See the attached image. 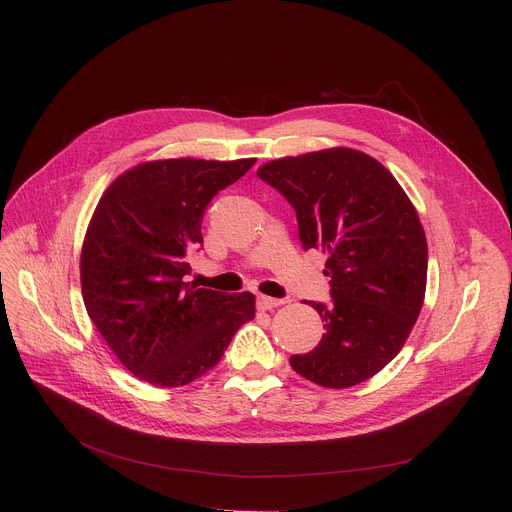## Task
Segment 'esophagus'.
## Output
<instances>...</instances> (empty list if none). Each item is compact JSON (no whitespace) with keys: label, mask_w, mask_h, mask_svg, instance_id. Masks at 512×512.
Listing matches in <instances>:
<instances>
[{"label":"esophagus","mask_w":512,"mask_h":512,"mask_svg":"<svg viewBox=\"0 0 512 512\" xmlns=\"http://www.w3.org/2000/svg\"><path fill=\"white\" fill-rule=\"evenodd\" d=\"M280 305H284V301L282 299H274V297H257V307L259 309H263V311H272V309H276V307H280Z\"/></svg>","instance_id":"esophagus-1"}]
</instances>
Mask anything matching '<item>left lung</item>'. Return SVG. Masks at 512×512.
<instances>
[{"instance_id": "left-lung-1", "label": "left lung", "mask_w": 512, "mask_h": 512, "mask_svg": "<svg viewBox=\"0 0 512 512\" xmlns=\"http://www.w3.org/2000/svg\"><path fill=\"white\" fill-rule=\"evenodd\" d=\"M294 207L305 251L328 253L332 303H309L326 334L292 369L324 388H351L405 346L423 307L427 242L396 178L367 153L334 147L257 170Z\"/></svg>"}]
</instances>
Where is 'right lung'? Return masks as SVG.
Wrapping results in <instances>:
<instances>
[{
  "mask_svg": "<svg viewBox=\"0 0 512 512\" xmlns=\"http://www.w3.org/2000/svg\"><path fill=\"white\" fill-rule=\"evenodd\" d=\"M255 159H157L118 176L99 199L80 255L83 301L95 328L139 380L178 388L220 363L255 317L251 292L186 282L203 245L209 201Z\"/></svg>",
  "mask_w": 512,
  "mask_h": 512,
  "instance_id": "obj_1",
  "label": "right lung"
}]
</instances>
